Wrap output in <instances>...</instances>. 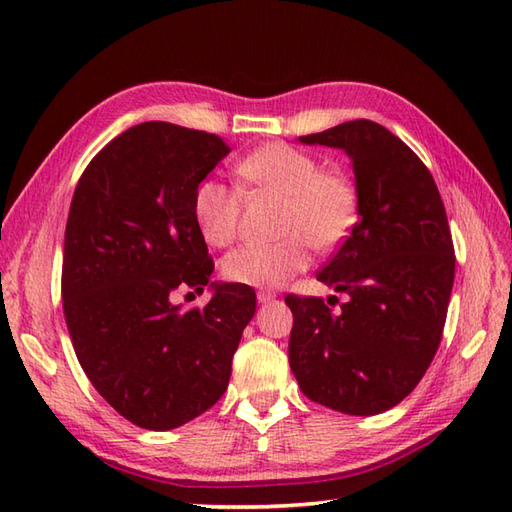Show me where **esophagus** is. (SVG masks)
<instances>
[{
  "label": "esophagus",
  "instance_id": "obj_1",
  "mask_svg": "<svg viewBox=\"0 0 512 512\" xmlns=\"http://www.w3.org/2000/svg\"><path fill=\"white\" fill-rule=\"evenodd\" d=\"M277 295H275V292L273 290H259L257 292V301L259 303H268V301H273Z\"/></svg>",
  "mask_w": 512,
  "mask_h": 512
}]
</instances>
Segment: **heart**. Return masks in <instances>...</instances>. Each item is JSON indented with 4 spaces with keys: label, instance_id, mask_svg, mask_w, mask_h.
Returning a JSON list of instances; mask_svg holds the SVG:
<instances>
[{
    "label": "heart",
    "instance_id": "1",
    "mask_svg": "<svg viewBox=\"0 0 512 512\" xmlns=\"http://www.w3.org/2000/svg\"><path fill=\"white\" fill-rule=\"evenodd\" d=\"M237 176L248 187L284 200L273 244H248L222 259V275L250 288H279L310 264V248L332 250L354 231L358 193L343 171H325L303 149L268 143L237 162ZM242 191L206 178L193 193V220L204 242L228 246L237 237Z\"/></svg>",
    "mask_w": 512,
    "mask_h": 512
}]
</instances>
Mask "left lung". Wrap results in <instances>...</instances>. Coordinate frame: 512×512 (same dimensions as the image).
Returning a JSON list of instances; mask_svg holds the SVG:
<instances>
[{
	"instance_id": "8db88e82",
	"label": "left lung",
	"mask_w": 512,
	"mask_h": 512,
	"mask_svg": "<svg viewBox=\"0 0 512 512\" xmlns=\"http://www.w3.org/2000/svg\"><path fill=\"white\" fill-rule=\"evenodd\" d=\"M299 140L350 156L358 220L317 275L347 295L341 310L286 297L290 369L310 400L374 416L411 394L442 341L455 277L447 211L424 162L383 125L358 118Z\"/></svg>"
}]
</instances>
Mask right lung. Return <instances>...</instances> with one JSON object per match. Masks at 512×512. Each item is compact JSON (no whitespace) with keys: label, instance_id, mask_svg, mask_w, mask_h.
<instances>
[{"label":"right lung","instance_id":"obj_1","mask_svg":"<svg viewBox=\"0 0 512 512\" xmlns=\"http://www.w3.org/2000/svg\"><path fill=\"white\" fill-rule=\"evenodd\" d=\"M220 136L149 121L110 140L76 184L61 297L76 358L94 389L136 427L169 431L211 409L255 314V290L213 284L193 220L195 187L228 154ZM191 295V292H189Z\"/></svg>","mask_w":512,"mask_h":512}]
</instances>
